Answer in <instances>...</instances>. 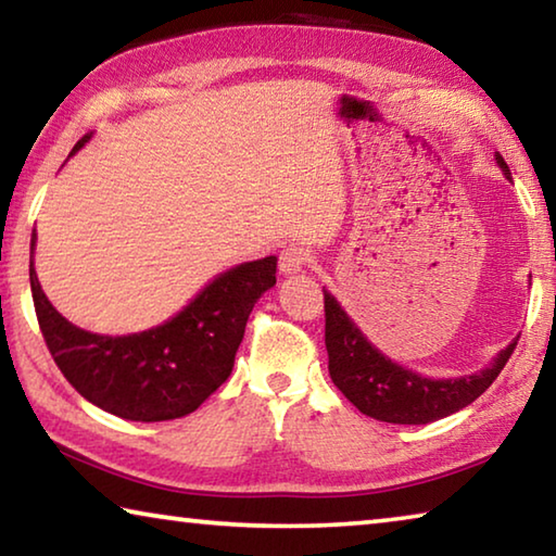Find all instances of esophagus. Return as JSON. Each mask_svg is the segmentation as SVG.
Instances as JSON below:
<instances>
[{"label": "esophagus", "mask_w": 556, "mask_h": 556, "mask_svg": "<svg viewBox=\"0 0 556 556\" xmlns=\"http://www.w3.org/2000/svg\"><path fill=\"white\" fill-rule=\"evenodd\" d=\"M308 252L304 248H296V244H289L279 252V271L281 275H296V271L308 265Z\"/></svg>", "instance_id": "obj_1"}]
</instances>
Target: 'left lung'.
Segmentation results:
<instances>
[{"mask_svg": "<svg viewBox=\"0 0 556 556\" xmlns=\"http://www.w3.org/2000/svg\"><path fill=\"white\" fill-rule=\"evenodd\" d=\"M495 162L510 178L505 159L495 154ZM324 308L328 372H331L333 384L363 414L390 421V425H429V421L444 419L448 414L468 407L495 382L517 345L515 338L505 351L493 357L488 368L473 375L434 380L402 368L388 355H382L326 289Z\"/></svg>", "mask_w": 556, "mask_h": 556, "instance_id": "obj_1", "label": "left lung"}]
</instances>
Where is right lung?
<instances>
[{"label": "right lung", "instance_id": "1", "mask_svg": "<svg viewBox=\"0 0 556 556\" xmlns=\"http://www.w3.org/2000/svg\"><path fill=\"white\" fill-rule=\"evenodd\" d=\"M34 244L36 230L31 296L55 365L88 402L129 421H168L199 409L232 372L252 306L277 285V257L244 262L215 277L166 324L131 336H100L73 326L46 299Z\"/></svg>", "mask_w": 556, "mask_h": 556}]
</instances>
